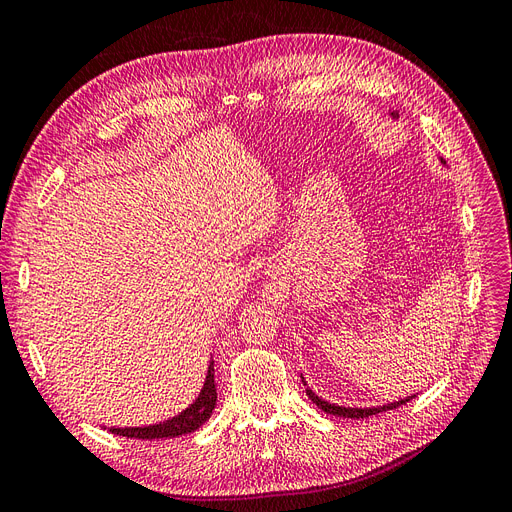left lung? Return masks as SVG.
<instances>
[{
	"instance_id": "1",
	"label": "left lung",
	"mask_w": 512,
	"mask_h": 512,
	"mask_svg": "<svg viewBox=\"0 0 512 512\" xmlns=\"http://www.w3.org/2000/svg\"><path fill=\"white\" fill-rule=\"evenodd\" d=\"M392 116L399 118V116H396V113H392ZM304 386H306V382H304ZM306 392H308V396L312 399V403H316L318 409H323L325 413H331V415H337V418H354V420H358V418H369V415H377V413H384V411L396 409V407L405 405L407 401H411L413 396H415V394H413V396H407V399L394 401V403H388V405H380V407H339V405H335V403L323 401V399H320L318 394H314L310 388H306Z\"/></svg>"
}]
</instances>
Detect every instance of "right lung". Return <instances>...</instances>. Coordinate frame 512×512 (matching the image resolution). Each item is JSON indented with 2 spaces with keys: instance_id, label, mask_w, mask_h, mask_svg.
Masks as SVG:
<instances>
[{
  "instance_id": "add662e5",
  "label": "right lung",
  "mask_w": 512,
  "mask_h": 512,
  "mask_svg": "<svg viewBox=\"0 0 512 512\" xmlns=\"http://www.w3.org/2000/svg\"><path fill=\"white\" fill-rule=\"evenodd\" d=\"M215 363L211 361L206 371V380L204 386L198 394V399L189 405L185 411H181L175 418H170L160 424H151V426H141V428H109V432L120 434V437L128 439H175L181 437V434L194 432L198 430L208 418L217 405V388H215Z\"/></svg>"
}]
</instances>
